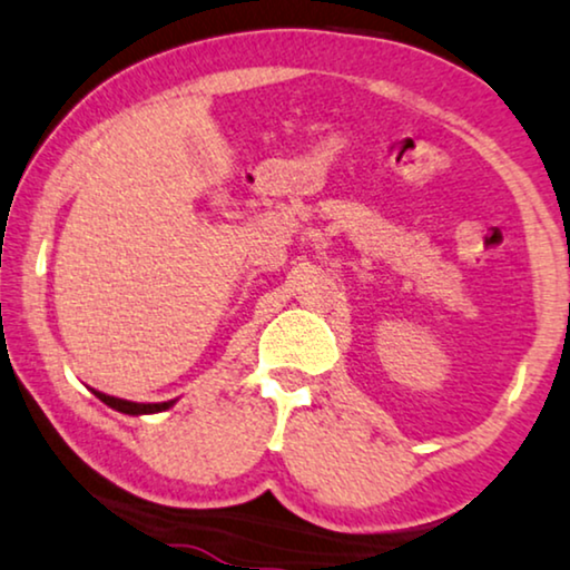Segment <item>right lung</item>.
Returning a JSON list of instances; mask_svg holds the SVG:
<instances>
[{"mask_svg":"<svg viewBox=\"0 0 570 570\" xmlns=\"http://www.w3.org/2000/svg\"><path fill=\"white\" fill-rule=\"evenodd\" d=\"M97 399L105 402L108 406H114V410L124 412V414H153V412H164L171 406L174 402H160V404H137V402H126V399H116V396H105V393L95 391Z\"/></svg>","mask_w":570,"mask_h":570,"instance_id":"add662e5","label":"right lung"}]
</instances>
